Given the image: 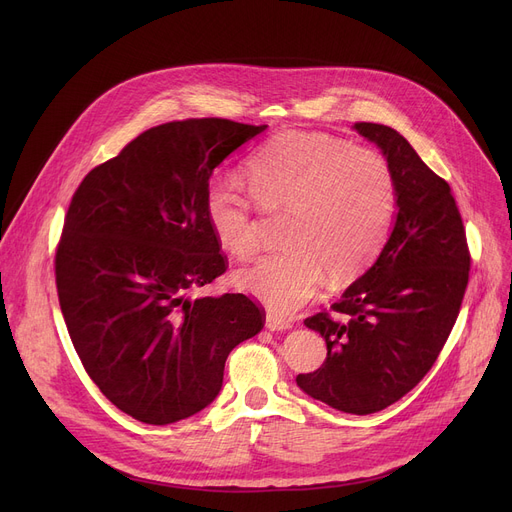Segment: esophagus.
<instances>
[{
	"label": "esophagus",
	"mask_w": 512,
	"mask_h": 512,
	"mask_svg": "<svg viewBox=\"0 0 512 512\" xmlns=\"http://www.w3.org/2000/svg\"><path fill=\"white\" fill-rule=\"evenodd\" d=\"M265 328L272 330V332H284V330L292 328V321L286 319V317L274 315V313H267V317H265Z\"/></svg>",
	"instance_id": "obj_1"
}]
</instances>
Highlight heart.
Here are the masks:
<instances>
[{
  "mask_svg": "<svg viewBox=\"0 0 512 512\" xmlns=\"http://www.w3.org/2000/svg\"><path fill=\"white\" fill-rule=\"evenodd\" d=\"M251 193L213 178L205 215L222 249L249 259L261 245L263 218L286 213L284 251L245 267L236 280L276 313L305 305L326 280L357 276L388 234L396 182L384 155L307 132H286L247 161ZM260 205L257 206L256 203Z\"/></svg>",
  "mask_w": 512,
  "mask_h": 512,
  "instance_id": "b5f03b06",
  "label": "heart"
}]
</instances>
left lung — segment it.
Wrapping results in <instances>:
<instances>
[{
    "mask_svg": "<svg viewBox=\"0 0 512 512\" xmlns=\"http://www.w3.org/2000/svg\"><path fill=\"white\" fill-rule=\"evenodd\" d=\"M355 130L390 164L396 224L340 301L305 319L326 338L328 357L297 384L332 409L369 415L411 392L436 363L461 311L471 253L448 182L394 128L355 122Z\"/></svg>",
    "mask_w": 512,
    "mask_h": 512,
    "instance_id": "1",
    "label": "left lung"
}]
</instances>
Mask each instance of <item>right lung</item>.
Masks as SVG:
<instances>
[{
	"instance_id": "right-lung-1",
	"label": "right lung",
	"mask_w": 512,
	"mask_h": 512,
	"mask_svg": "<svg viewBox=\"0 0 512 512\" xmlns=\"http://www.w3.org/2000/svg\"><path fill=\"white\" fill-rule=\"evenodd\" d=\"M267 126L188 118L153 126L72 195L56 286L89 378L126 415L168 425L220 394L232 348L265 324L247 294L191 299L228 270L205 215L213 168Z\"/></svg>"
}]
</instances>
